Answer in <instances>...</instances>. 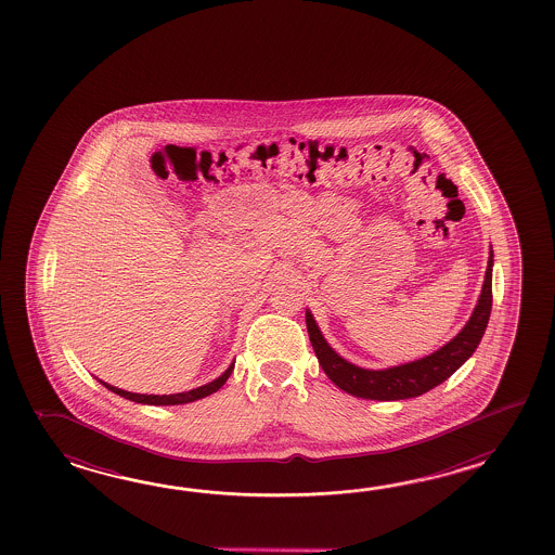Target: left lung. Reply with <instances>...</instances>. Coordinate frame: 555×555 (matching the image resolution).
Listing matches in <instances>:
<instances>
[{
    "instance_id": "obj_1",
    "label": "left lung",
    "mask_w": 555,
    "mask_h": 555,
    "mask_svg": "<svg viewBox=\"0 0 555 555\" xmlns=\"http://www.w3.org/2000/svg\"><path fill=\"white\" fill-rule=\"evenodd\" d=\"M492 266H494V251L490 248L488 268L483 275L482 294L478 304L472 311L468 323L462 327L461 333L442 345L435 353L426 354L404 365L389 366V369H363L353 365L325 341L323 333L319 331L311 311H306L307 333L313 351L318 354L319 365L325 375L339 387V389L369 401H402L421 397L440 383L456 373L476 351L488 327V319L492 311Z\"/></svg>"
}]
</instances>
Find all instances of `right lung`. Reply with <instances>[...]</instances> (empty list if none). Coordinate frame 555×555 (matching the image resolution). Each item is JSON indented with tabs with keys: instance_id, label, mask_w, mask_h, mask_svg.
<instances>
[{
	"instance_id": "add662e5",
	"label": "right lung",
	"mask_w": 555,
	"mask_h": 555,
	"mask_svg": "<svg viewBox=\"0 0 555 555\" xmlns=\"http://www.w3.org/2000/svg\"><path fill=\"white\" fill-rule=\"evenodd\" d=\"M234 371V363L225 369L224 373L218 378H214L212 383H206L198 389L184 390V392H177V395H141V392H130V390L117 389L113 385H108L105 380H99L103 387L115 392L122 399H129L132 402H141V404H156V406H166V404H186V402L201 401L204 397L212 395L218 389H222L228 377Z\"/></svg>"
}]
</instances>
